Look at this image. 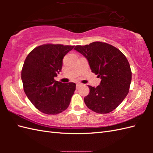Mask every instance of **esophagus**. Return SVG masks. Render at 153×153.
I'll use <instances>...</instances> for the list:
<instances>
[{"label":"esophagus","instance_id":"esophagus-1","mask_svg":"<svg viewBox=\"0 0 153 153\" xmlns=\"http://www.w3.org/2000/svg\"><path fill=\"white\" fill-rule=\"evenodd\" d=\"M82 85V83H77L76 84V89H79V87H81Z\"/></svg>","mask_w":153,"mask_h":153}]
</instances>
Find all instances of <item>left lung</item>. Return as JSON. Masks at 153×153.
<instances>
[{"instance_id": "8db88e82", "label": "left lung", "mask_w": 153, "mask_h": 153, "mask_svg": "<svg viewBox=\"0 0 153 153\" xmlns=\"http://www.w3.org/2000/svg\"><path fill=\"white\" fill-rule=\"evenodd\" d=\"M74 49L87 58L92 72L101 79L97 87L88 85L89 93L84 98L86 106L97 113L113 111L128 94L131 82L125 55L112 45L99 41L77 45Z\"/></svg>"}]
</instances>
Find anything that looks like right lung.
<instances>
[{
    "instance_id": "obj_1",
    "label": "right lung",
    "mask_w": 153,
    "mask_h": 153,
    "mask_svg": "<svg viewBox=\"0 0 153 153\" xmlns=\"http://www.w3.org/2000/svg\"><path fill=\"white\" fill-rule=\"evenodd\" d=\"M74 46L45 44L35 48L22 70L24 90L34 106L47 114H57L69 106L76 83L54 80L62 70V59Z\"/></svg>"
}]
</instances>
